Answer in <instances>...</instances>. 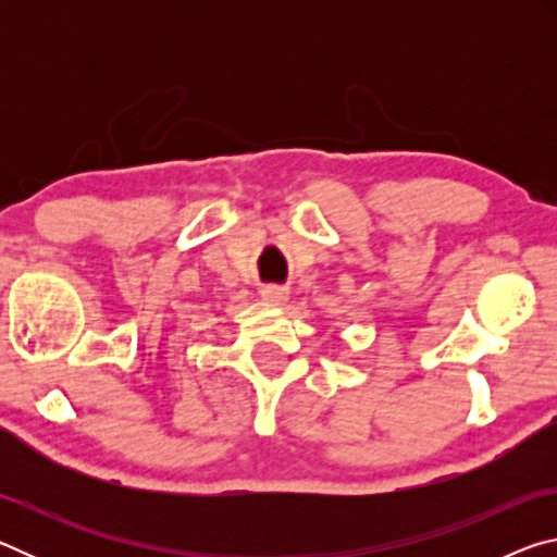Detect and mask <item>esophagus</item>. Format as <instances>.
Here are the masks:
<instances>
[{"label": "esophagus", "instance_id": "esophagus-1", "mask_svg": "<svg viewBox=\"0 0 557 557\" xmlns=\"http://www.w3.org/2000/svg\"><path fill=\"white\" fill-rule=\"evenodd\" d=\"M260 297L268 301V305H275V307H280V305H285L287 301V297H289V292L285 289V287H277V285H268V287H262L260 289Z\"/></svg>", "mask_w": 557, "mask_h": 557}]
</instances>
